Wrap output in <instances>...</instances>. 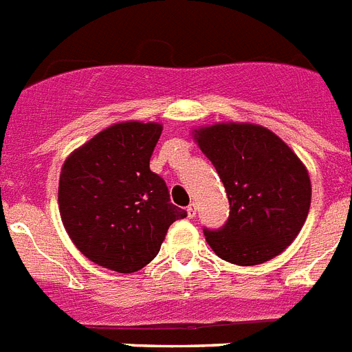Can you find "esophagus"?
<instances>
[{"instance_id":"obj_1","label":"esophagus","mask_w":352,"mask_h":352,"mask_svg":"<svg viewBox=\"0 0 352 352\" xmlns=\"http://www.w3.org/2000/svg\"><path fill=\"white\" fill-rule=\"evenodd\" d=\"M186 211H188V217H190V219H193V217L197 215V204H195V202H191V204L188 206V210H186Z\"/></svg>"}]
</instances>
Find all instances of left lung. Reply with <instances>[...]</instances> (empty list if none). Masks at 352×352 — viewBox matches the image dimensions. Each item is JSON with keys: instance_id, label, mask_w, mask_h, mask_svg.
<instances>
[{"instance_id": "left-lung-1", "label": "left lung", "mask_w": 352, "mask_h": 352, "mask_svg": "<svg viewBox=\"0 0 352 352\" xmlns=\"http://www.w3.org/2000/svg\"><path fill=\"white\" fill-rule=\"evenodd\" d=\"M230 201L224 228L204 230L226 262L258 265L275 258L302 230L311 206L307 168L276 133L251 122H217L191 131Z\"/></svg>"}]
</instances>
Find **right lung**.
I'll return each instance as SVG.
<instances>
[{
    "label": "right lung",
    "instance_id": "1",
    "mask_svg": "<svg viewBox=\"0 0 352 352\" xmlns=\"http://www.w3.org/2000/svg\"><path fill=\"white\" fill-rule=\"evenodd\" d=\"M162 124L124 121L67 157L59 175V213L77 250L94 264L135 273L155 258L168 228L186 211L150 170Z\"/></svg>",
    "mask_w": 352,
    "mask_h": 352
}]
</instances>
